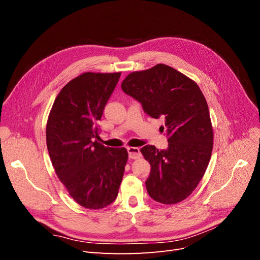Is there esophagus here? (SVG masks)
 I'll return each instance as SVG.
<instances>
[{"instance_id":"esophagus-1","label":"esophagus","mask_w":260,"mask_h":260,"mask_svg":"<svg viewBox=\"0 0 260 260\" xmlns=\"http://www.w3.org/2000/svg\"><path fill=\"white\" fill-rule=\"evenodd\" d=\"M128 154L129 158L131 159H138L141 157V152L138 147H128Z\"/></svg>"}]
</instances>
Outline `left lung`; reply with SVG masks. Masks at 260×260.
<instances>
[{
    "label": "left lung",
    "instance_id": "1",
    "mask_svg": "<svg viewBox=\"0 0 260 260\" xmlns=\"http://www.w3.org/2000/svg\"><path fill=\"white\" fill-rule=\"evenodd\" d=\"M122 91L142 104L153 118H164L168 148L145 145L141 153L151 165L145 185L161 204H177L191 195L207 169L214 132L205 96L190 78L158 64L129 74Z\"/></svg>",
    "mask_w": 260,
    "mask_h": 260
}]
</instances>
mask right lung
<instances>
[{
	"label": "right lung",
	"mask_w": 260,
	"mask_h": 260,
	"mask_svg": "<svg viewBox=\"0 0 260 260\" xmlns=\"http://www.w3.org/2000/svg\"><path fill=\"white\" fill-rule=\"evenodd\" d=\"M120 73H84L60 90L46 123V145L55 172L69 195L101 209L118 195L128 152L100 142L101 120Z\"/></svg>",
	"instance_id": "1"
}]
</instances>
